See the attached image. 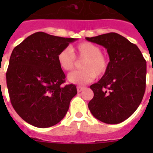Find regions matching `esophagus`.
<instances>
[{
	"instance_id": "esophagus-1",
	"label": "esophagus",
	"mask_w": 153,
	"mask_h": 153,
	"mask_svg": "<svg viewBox=\"0 0 153 153\" xmlns=\"http://www.w3.org/2000/svg\"><path fill=\"white\" fill-rule=\"evenodd\" d=\"M84 90V87L83 86H77V91L79 92V93H80V92H82V91H83Z\"/></svg>"
}]
</instances>
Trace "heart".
<instances>
[{"instance_id":"b5f03b06","label":"heart","mask_w":153,"mask_h":153,"mask_svg":"<svg viewBox=\"0 0 153 153\" xmlns=\"http://www.w3.org/2000/svg\"><path fill=\"white\" fill-rule=\"evenodd\" d=\"M75 56L84 60L81 68L82 71L71 73L68 75L70 82L85 85L91 82L95 77L105 74L109 66V59L98 45L91 42H82L71 50L63 49L57 55V61L63 71H71L75 66Z\"/></svg>"}]
</instances>
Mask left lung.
<instances>
[{"label":"left lung","mask_w":153,"mask_h":153,"mask_svg":"<svg viewBox=\"0 0 153 153\" xmlns=\"http://www.w3.org/2000/svg\"><path fill=\"white\" fill-rule=\"evenodd\" d=\"M86 39L104 47L109 56L105 74L91 86L94 98L89 102V109L104 123H121L136 111L142 101L146 86V61L136 44L115 32Z\"/></svg>","instance_id":"left-lung-1"}]
</instances>
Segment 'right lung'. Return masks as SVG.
<instances>
[{"instance_id":"add662e5","label":"right lung","mask_w":153,"mask_h":153,"mask_svg":"<svg viewBox=\"0 0 153 153\" xmlns=\"http://www.w3.org/2000/svg\"><path fill=\"white\" fill-rule=\"evenodd\" d=\"M75 40L38 32L13 49L6 72L8 94L16 112L30 125L51 127L67 114L77 89L62 86L66 76L57 55Z\"/></svg>"}]
</instances>
